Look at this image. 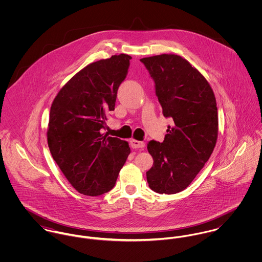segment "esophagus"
<instances>
[{"mask_svg":"<svg viewBox=\"0 0 262 262\" xmlns=\"http://www.w3.org/2000/svg\"><path fill=\"white\" fill-rule=\"evenodd\" d=\"M130 144L132 146V148H143L145 146V143L142 142V141H138V140H135V139H132L130 141Z\"/></svg>","mask_w":262,"mask_h":262,"instance_id":"obj_1","label":"esophagus"}]
</instances>
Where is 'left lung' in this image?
<instances>
[{"mask_svg": "<svg viewBox=\"0 0 262 262\" xmlns=\"http://www.w3.org/2000/svg\"><path fill=\"white\" fill-rule=\"evenodd\" d=\"M155 83V94L165 118L173 120L162 143L147 144L153 165L146 172L150 188L172 194L193 181L215 148L218 109L207 79L176 54L141 58Z\"/></svg>", "mask_w": 262, "mask_h": 262, "instance_id": "left-lung-1", "label": "left lung"}]
</instances>
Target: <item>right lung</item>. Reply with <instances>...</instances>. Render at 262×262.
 Listing matches in <instances>:
<instances>
[{"label": "right lung", "instance_id": "obj_1", "mask_svg": "<svg viewBox=\"0 0 262 262\" xmlns=\"http://www.w3.org/2000/svg\"><path fill=\"white\" fill-rule=\"evenodd\" d=\"M130 59L122 53L86 66L68 81L51 105L48 147L71 185L84 195L111 190L130 154L128 142L101 133L108 114L115 110Z\"/></svg>", "mask_w": 262, "mask_h": 262}]
</instances>
